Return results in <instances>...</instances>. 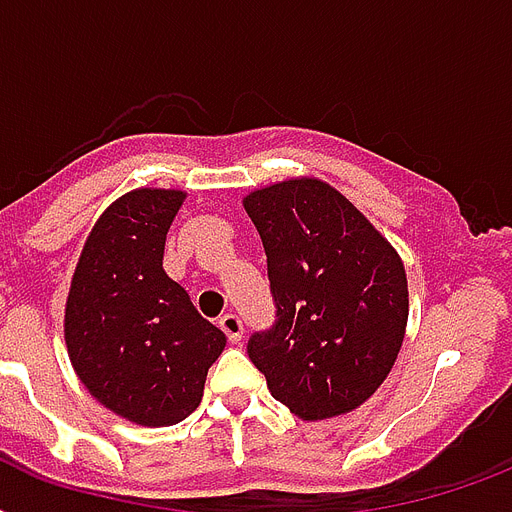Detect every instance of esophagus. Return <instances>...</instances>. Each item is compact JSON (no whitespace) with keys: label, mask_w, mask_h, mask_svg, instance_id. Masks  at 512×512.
<instances>
[{"label":"esophagus","mask_w":512,"mask_h":512,"mask_svg":"<svg viewBox=\"0 0 512 512\" xmlns=\"http://www.w3.org/2000/svg\"><path fill=\"white\" fill-rule=\"evenodd\" d=\"M220 329L225 332V337L231 342H239L241 335H244V324H241V319L236 316V313H225V316H220Z\"/></svg>","instance_id":"1"}]
</instances>
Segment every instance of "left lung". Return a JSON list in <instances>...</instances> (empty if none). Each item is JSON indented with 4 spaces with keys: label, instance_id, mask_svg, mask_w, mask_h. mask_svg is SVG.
Returning <instances> with one entry per match:
<instances>
[{
    "label": "left lung",
    "instance_id": "left-lung-1",
    "mask_svg": "<svg viewBox=\"0 0 512 512\" xmlns=\"http://www.w3.org/2000/svg\"><path fill=\"white\" fill-rule=\"evenodd\" d=\"M265 257L276 324L247 353L303 420L361 406L396 364L409 319L406 271L388 239L324 180L292 177L244 199Z\"/></svg>",
    "mask_w": 512,
    "mask_h": 512
}]
</instances>
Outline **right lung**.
<instances>
[{
  "mask_svg": "<svg viewBox=\"0 0 512 512\" xmlns=\"http://www.w3.org/2000/svg\"><path fill=\"white\" fill-rule=\"evenodd\" d=\"M175 188L124 193L92 225L66 303V348L84 388L124 420L164 428L201 404L225 335L164 273Z\"/></svg>",
  "mask_w": 512,
  "mask_h": 512,
  "instance_id": "1",
  "label": "right lung"
}]
</instances>
